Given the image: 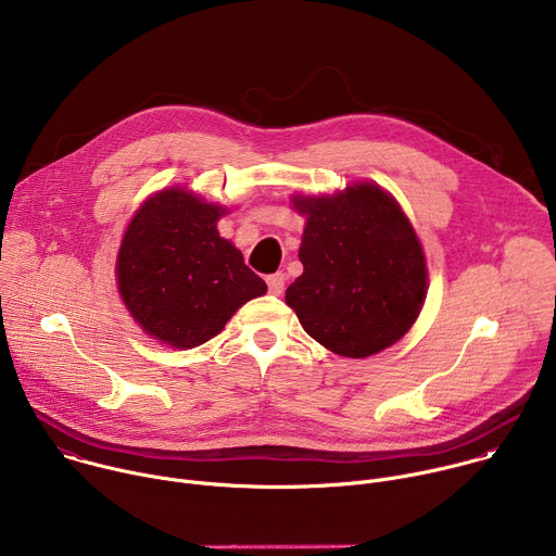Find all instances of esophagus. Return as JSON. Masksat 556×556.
<instances>
[{
    "mask_svg": "<svg viewBox=\"0 0 556 556\" xmlns=\"http://www.w3.org/2000/svg\"><path fill=\"white\" fill-rule=\"evenodd\" d=\"M266 281H268V290H270L273 294H281V292H283V286H286V275H283V273H275V275H270Z\"/></svg>",
    "mask_w": 556,
    "mask_h": 556,
    "instance_id": "obj_1",
    "label": "esophagus"
}]
</instances>
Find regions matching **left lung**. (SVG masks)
Returning a JSON list of instances; mask_svg holds the SVG:
<instances>
[{
	"mask_svg": "<svg viewBox=\"0 0 556 556\" xmlns=\"http://www.w3.org/2000/svg\"><path fill=\"white\" fill-rule=\"evenodd\" d=\"M305 217L301 277L286 290L303 330L348 358H367L401 341L427 296L418 235L376 182L334 195H294Z\"/></svg>",
	"mask_w": 556,
	"mask_h": 556,
	"instance_id": "8db88e82",
	"label": "left lung"
}]
</instances>
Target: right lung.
Masks as SVG:
<instances>
[{"instance_id":"right-lung-1","label":"right lung","mask_w":556,"mask_h":556,"mask_svg":"<svg viewBox=\"0 0 556 556\" xmlns=\"http://www.w3.org/2000/svg\"><path fill=\"white\" fill-rule=\"evenodd\" d=\"M224 213V206L172 187L151 195L131 217L116 281L144 334L191 350L219 334L247 301L266 294V281L219 237Z\"/></svg>"}]
</instances>
